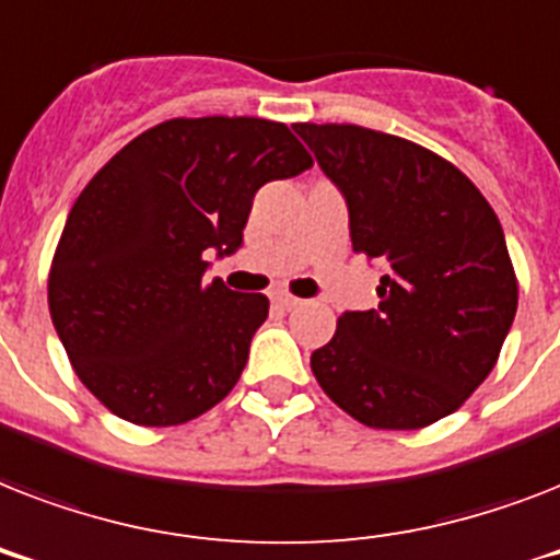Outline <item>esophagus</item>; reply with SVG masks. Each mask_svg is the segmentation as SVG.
Instances as JSON below:
<instances>
[{
	"instance_id": "34e87169",
	"label": "esophagus",
	"mask_w": 560,
	"mask_h": 560,
	"mask_svg": "<svg viewBox=\"0 0 560 560\" xmlns=\"http://www.w3.org/2000/svg\"><path fill=\"white\" fill-rule=\"evenodd\" d=\"M270 299H272V305L281 307V311H293V307L302 305V299H296L293 293H288V290H276Z\"/></svg>"
}]
</instances>
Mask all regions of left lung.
Masks as SVG:
<instances>
[{"mask_svg":"<svg viewBox=\"0 0 560 560\" xmlns=\"http://www.w3.org/2000/svg\"><path fill=\"white\" fill-rule=\"evenodd\" d=\"M349 202L354 253L377 258L372 311H346L311 354L325 395L374 430L451 416L494 369L517 314L500 220L456 165L358 125H293Z\"/></svg>","mask_w":560,"mask_h":560,"instance_id":"1","label":"left lung"}]
</instances>
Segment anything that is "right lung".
Listing matches in <instances>:
<instances>
[{
    "mask_svg": "<svg viewBox=\"0 0 560 560\" xmlns=\"http://www.w3.org/2000/svg\"><path fill=\"white\" fill-rule=\"evenodd\" d=\"M311 165L281 121L171 118L90 179L51 258L48 311L113 416L186 424L232 392L270 302L206 281V255L235 253L255 191Z\"/></svg>",
    "mask_w": 560,
    "mask_h": 560,
    "instance_id": "add662e5",
    "label": "right lung"
}]
</instances>
